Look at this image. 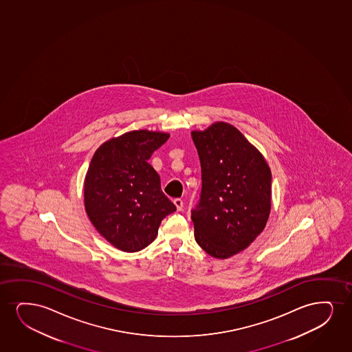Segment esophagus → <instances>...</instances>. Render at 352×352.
Returning <instances> with one entry per match:
<instances>
[{
  "label": "esophagus",
  "instance_id": "34e87169",
  "mask_svg": "<svg viewBox=\"0 0 352 352\" xmlns=\"http://www.w3.org/2000/svg\"><path fill=\"white\" fill-rule=\"evenodd\" d=\"M174 204L178 212H181L183 210V201L181 199H175Z\"/></svg>",
  "mask_w": 352,
  "mask_h": 352
}]
</instances>
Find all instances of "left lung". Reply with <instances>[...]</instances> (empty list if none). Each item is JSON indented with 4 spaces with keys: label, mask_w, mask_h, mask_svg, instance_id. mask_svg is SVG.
Here are the masks:
<instances>
[{
    "label": "left lung",
    "mask_w": 352,
    "mask_h": 352,
    "mask_svg": "<svg viewBox=\"0 0 352 352\" xmlns=\"http://www.w3.org/2000/svg\"><path fill=\"white\" fill-rule=\"evenodd\" d=\"M201 163L200 200L192 210L195 241L214 258L246 249L267 225L272 171L241 131L215 122L192 132Z\"/></svg>",
    "instance_id": "1"
}]
</instances>
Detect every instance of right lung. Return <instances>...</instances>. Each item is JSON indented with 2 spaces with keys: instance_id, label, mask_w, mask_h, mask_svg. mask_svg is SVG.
<instances>
[{
  "instance_id": "right-lung-1",
  "label": "right lung",
  "mask_w": 352,
  "mask_h": 352,
  "mask_svg": "<svg viewBox=\"0 0 352 352\" xmlns=\"http://www.w3.org/2000/svg\"><path fill=\"white\" fill-rule=\"evenodd\" d=\"M169 137L132 131L103 142L94 153L85 179V212L116 249H145L156 239L162 220L176 210L162 192L160 175L147 163Z\"/></svg>"
}]
</instances>
